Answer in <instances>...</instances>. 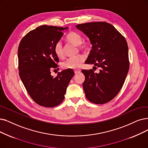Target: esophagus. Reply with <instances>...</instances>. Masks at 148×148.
<instances>
[{"label":"esophagus","mask_w":148,"mask_h":148,"mask_svg":"<svg viewBox=\"0 0 148 148\" xmlns=\"http://www.w3.org/2000/svg\"><path fill=\"white\" fill-rule=\"evenodd\" d=\"M80 72H81V70H74V72H75V74H78V73H80Z\"/></svg>","instance_id":"1"}]
</instances>
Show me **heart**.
I'll return each instance as SVG.
<instances>
[{"label":"heart","mask_w":148,"mask_h":148,"mask_svg":"<svg viewBox=\"0 0 148 148\" xmlns=\"http://www.w3.org/2000/svg\"><path fill=\"white\" fill-rule=\"evenodd\" d=\"M67 40L68 42L72 43L76 46L79 47L81 50L86 51L89 49L90 45L87 42H83V38L81 35L75 32H70L67 36ZM55 54L59 58H63L64 56V51L63 46L61 41L58 42L54 47ZM85 60V57L83 55H79L73 57L68 58L67 60L62 63V67L66 69H79L81 64Z\"/></svg>","instance_id":"1"}]
</instances>
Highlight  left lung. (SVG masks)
I'll use <instances>...</instances> for the list:
<instances>
[{"instance_id":"left-lung-1","label":"left lung","mask_w":148,"mask_h":148,"mask_svg":"<svg viewBox=\"0 0 148 148\" xmlns=\"http://www.w3.org/2000/svg\"><path fill=\"white\" fill-rule=\"evenodd\" d=\"M89 38L92 45L86 64L100 69L82 70V84L88 101L97 104L108 103L119 93L129 69L128 47L123 35L111 24L104 22L81 23L76 26ZM97 69L96 67H94Z\"/></svg>"}]
</instances>
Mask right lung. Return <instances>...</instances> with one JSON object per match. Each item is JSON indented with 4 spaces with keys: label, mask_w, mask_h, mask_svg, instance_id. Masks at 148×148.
<instances>
[{
    "label": "right lung",
    "mask_w": 148,
    "mask_h": 148,
    "mask_svg": "<svg viewBox=\"0 0 148 148\" xmlns=\"http://www.w3.org/2000/svg\"><path fill=\"white\" fill-rule=\"evenodd\" d=\"M67 28L38 27L23 36L18 47L20 78L33 101L43 107L53 108L62 102L75 74L73 70L66 69L55 78L51 75V70L58 67L55 45Z\"/></svg>",
    "instance_id": "add662e5"
}]
</instances>
